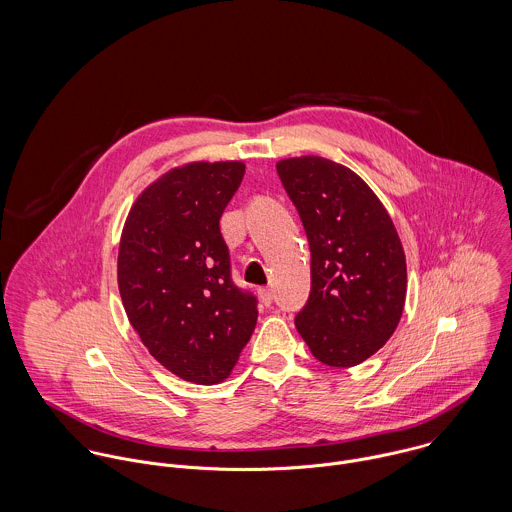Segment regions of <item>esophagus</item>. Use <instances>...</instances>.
Listing matches in <instances>:
<instances>
[{
  "label": "esophagus",
  "mask_w": 512,
  "mask_h": 512,
  "mask_svg": "<svg viewBox=\"0 0 512 512\" xmlns=\"http://www.w3.org/2000/svg\"><path fill=\"white\" fill-rule=\"evenodd\" d=\"M258 295H260V299H262V303H264V305H270V303L274 301V293H272L270 288H260V290H258Z\"/></svg>",
  "instance_id": "1"
}]
</instances>
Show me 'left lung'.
<instances>
[{
    "label": "left lung",
    "instance_id": "8db88e82",
    "mask_svg": "<svg viewBox=\"0 0 512 512\" xmlns=\"http://www.w3.org/2000/svg\"><path fill=\"white\" fill-rule=\"evenodd\" d=\"M276 169L311 250V292L295 327L319 363L361 365L402 317L406 256L398 232L351 169L315 155Z\"/></svg>",
    "mask_w": 512,
    "mask_h": 512
}]
</instances>
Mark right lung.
Returning <instances> with one entry per match:
<instances>
[{"label": "right lung", "mask_w": 512, "mask_h": 512, "mask_svg": "<svg viewBox=\"0 0 512 512\" xmlns=\"http://www.w3.org/2000/svg\"><path fill=\"white\" fill-rule=\"evenodd\" d=\"M244 163H189L134 203L118 252V288L151 357L195 384L222 382L250 341L258 299L232 282L220 217Z\"/></svg>", "instance_id": "1"}]
</instances>
